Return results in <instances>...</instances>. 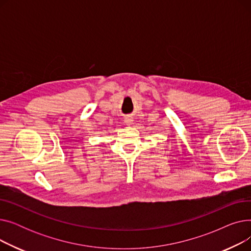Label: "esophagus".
<instances>
[{
    "label": "esophagus",
    "mask_w": 251,
    "mask_h": 251,
    "mask_svg": "<svg viewBox=\"0 0 251 251\" xmlns=\"http://www.w3.org/2000/svg\"><path fill=\"white\" fill-rule=\"evenodd\" d=\"M132 122H133V120H132V118H126L125 119V123H126V125H131L132 124Z\"/></svg>",
    "instance_id": "34e87169"
}]
</instances>
